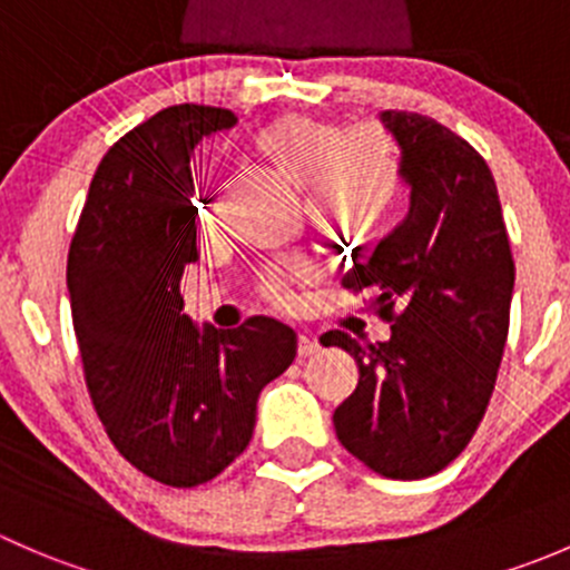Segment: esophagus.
I'll list each match as a JSON object with an SVG mask.
<instances>
[{
    "label": "esophagus",
    "mask_w": 570,
    "mask_h": 570,
    "mask_svg": "<svg viewBox=\"0 0 570 570\" xmlns=\"http://www.w3.org/2000/svg\"><path fill=\"white\" fill-rule=\"evenodd\" d=\"M317 353H320L317 338L301 333V336H297V355H301V358H308V355H317Z\"/></svg>",
    "instance_id": "34e87169"
}]
</instances>
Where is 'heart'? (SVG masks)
<instances>
[{
	"label": "heart",
	"instance_id": "b5f03b06",
	"mask_svg": "<svg viewBox=\"0 0 570 570\" xmlns=\"http://www.w3.org/2000/svg\"><path fill=\"white\" fill-rule=\"evenodd\" d=\"M253 151L275 174L303 187L306 220L333 245L370 239L392 209L402 181L400 146L377 124L344 129L336 120L286 112L256 131ZM303 275L306 264L284 262L264 269L258 289L267 301L286 303L289 284Z\"/></svg>",
	"mask_w": 570,
	"mask_h": 570
}]
</instances>
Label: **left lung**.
<instances>
[{"label": "left lung", "mask_w": 570, "mask_h": 570, "mask_svg": "<svg viewBox=\"0 0 570 570\" xmlns=\"http://www.w3.org/2000/svg\"><path fill=\"white\" fill-rule=\"evenodd\" d=\"M402 146L411 212L342 286L370 295L392 338L358 344L327 331L358 364V386L336 407L344 450L392 480L439 474L465 450L497 386L510 327L515 264L491 168L439 120L389 109Z\"/></svg>", "instance_id": "1"}]
</instances>
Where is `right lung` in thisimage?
<instances>
[{
  "label": "right lung",
  "mask_w": 570,
  "mask_h": 570,
  "mask_svg": "<svg viewBox=\"0 0 570 570\" xmlns=\"http://www.w3.org/2000/svg\"><path fill=\"white\" fill-rule=\"evenodd\" d=\"M237 124L232 109L176 105L109 146L68 248L85 383L115 450L170 488L209 482L250 444L258 392L289 370L295 331L250 317L234 331L184 314L195 248L189 157Z\"/></svg>",
  "instance_id": "right-lung-1"
}]
</instances>
